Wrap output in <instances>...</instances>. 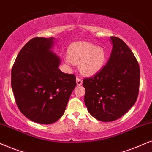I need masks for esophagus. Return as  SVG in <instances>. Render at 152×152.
<instances>
[{"label":"esophagus","instance_id":"34e87169","mask_svg":"<svg viewBox=\"0 0 152 152\" xmlns=\"http://www.w3.org/2000/svg\"><path fill=\"white\" fill-rule=\"evenodd\" d=\"M82 83H83V80L81 78H76V84H77L78 86H81Z\"/></svg>","mask_w":152,"mask_h":152}]
</instances>
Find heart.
I'll list each match as a JSON object with an SVG mask.
<instances>
[{"label":"heart","instance_id":"obj_1","mask_svg":"<svg viewBox=\"0 0 152 152\" xmlns=\"http://www.w3.org/2000/svg\"><path fill=\"white\" fill-rule=\"evenodd\" d=\"M106 59L107 53L104 48L82 42L73 44L69 48L68 57L64 59V62L69 66L79 64L82 74L90 76L102 69Z\"/></svg>","mask_w":152,"mask_h":152}]
</instances>
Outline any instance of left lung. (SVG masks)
<instances>
[{"instance_id":"left-lung-1","label":"left lung","mask_w":152,"mask_h":152,"mask_svg":"<svg viewBox=\"0 0 152 152\" xmlns=\"http://www.w3.org/2000/svg\"><path fill=\"white\" fill-rule=\"evenodd\" d=\"M110 39L113 47L106 65L93 77L83 80L88 112L102 122L124 116L139 93L140 72L135 55L121 39L115 36Z\"/></svg>"}]
</instances>
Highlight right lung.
<instances>
[{
    "label": "right lung",
    "instance_id": "obj_1",
    "mask_svg": "<svg viewBox=\"0 0 152 152\" xmlns=\"http://www.w3.org/2000/svg\"><path fill=\"white\" fill-rule=\"evenodd\" d=\"M55 38L31 39L17 55L11 86L19 109L26 118L50 124L64 114L76 86L74 74L59 69L60 59L52 51Z\"/></svg>",
    "mask_w": 152,
    "mask_h": 152
}]
</instances>
